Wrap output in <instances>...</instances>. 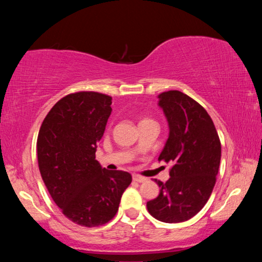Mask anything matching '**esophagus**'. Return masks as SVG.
Listing matches in <instances>:
<instances>
[{"label": "esophagus", "instance_id": "obj_1", "mask_svg": "<svg viewBox=\"0 0 262 262\" xmlns=\"http://www.w3.org/2000/svg\"><path fill=\"white\" fill-rule=\"evenodd\" d=\"M133 180L136 181V183H144V181H147V179H145L144 177H141V176H137V174L133 176Z\"/></svg>", "mask_w": 262, "mask_h": 262}]
</instances>
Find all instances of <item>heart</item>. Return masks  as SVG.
<instances>
[{
    "label": "heart",
    "mask_w": 262,
    "mask_h": 262,
    "mask_svg": "<svg viewBox=\"0 0 262 262\" xmlns=\"http://www.w3.org/2000/svg\"><path fill=\"white\" fill-rule=\"evenodd\" d=\"M145 120H147V119H145ZM143 121H144V120H143Z\"/></svg>",
    "instance_id": "1"
}]
</instances>
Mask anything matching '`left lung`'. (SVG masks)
<instances>
[{"label": "left lung", "instance_id": "left-lung-1", "mask_svg": "<svg viewBox=\"0 0 262 262\" xmlns=\"http://www.w3.org/2000/svg\"><path fill=\"white\" fill-rule=\"evenodd\" d=\"M168 123V139L158 161L172 163L170 179L147 202L150 215L165 223L192 219L210 198L221 163V142L214 122L202 106L178 90L158 95Z\"/></svg>", "mask_w": 262, "mask_h": 262}]
</instances>
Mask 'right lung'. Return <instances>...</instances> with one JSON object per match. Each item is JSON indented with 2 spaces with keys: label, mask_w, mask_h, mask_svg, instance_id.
<instances>
[{
  "label": "right lung",
  "mask_w": 262,
  "mask_h": 262,
  "mask_svg": "<svg viewBox=\"0 0 262 262\" xmlns=\"http://www.w3.org/2000/svg\"><path fill=\"white\" fill-rule=\"evenodd\" d=\"M112 97L82 91L63 97L43 119L37 140L41 178L62 214L82 227L107 223L117 214L132 176L103 168L97 143L112 112Z\"/></svg>",
  "instance_id": "add662e5"
}]
</instances>
